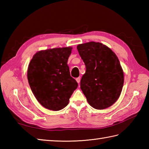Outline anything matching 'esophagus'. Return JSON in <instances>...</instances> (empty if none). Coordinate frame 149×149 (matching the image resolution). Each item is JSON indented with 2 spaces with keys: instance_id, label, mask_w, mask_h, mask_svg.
I'll return each instance as SVG.
<instances>
[{
  "instance_id": "esophagus-1",
  "label": "esophagus",
  "mask_w": 149,
  "mask_h": 149,
  "mask_svg": "<svg viewBox=\"0 0 149 149\" xmlns=\"http://www.w3.org/2000/svg\"><path fill=\"white\" fill-rule=\"evenodd\" d=\"M76 81L77 82L78 84H79V83H80V81H81V78H80V77L76 78Z\"/></svg>"
}]
</instances>
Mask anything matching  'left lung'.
<instances>
[{
    "instance_id": "left-lung-1",
    "label": "left lung",
    "mask_w": 149,
    "mask_h": 149,
    "mask_svg": "<svg viewBox=\"0 0 149 149\" xmlns=\"http://www.w3.org/2000/svg\"><path fill=\"white\" fill-rule=\"evenodd\" d=\"M77 49L86 66L80 85L88 102L97 109L112 106L120 95L124 80L116 55L99 42L80 44Z\"/></svg>"
}]
</instances>
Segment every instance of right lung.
<instances>
[{"label": "right lung", "instance_id": "add662e5", "mask_svg": "<svg viewBox=\"0 0 149 149\" xmlns=\"http://www.w3.org/2000/svg\"><path fill=\"white\" fill-rule=\"evenodd\" d=\"M71 47L55 48L36 53L29 63L27 79L37 100L45 108L59 111L68 105L78 86L70 76L67 61Z\"/></svg>", "mask_w": 149, "mask_h": 149}]
</instances>
